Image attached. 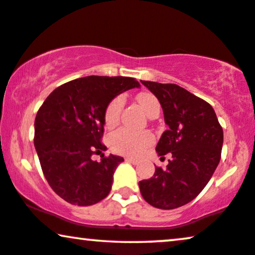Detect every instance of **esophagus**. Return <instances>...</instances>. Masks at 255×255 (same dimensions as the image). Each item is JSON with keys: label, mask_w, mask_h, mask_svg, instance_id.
Returning <instances> with one entry per match:
<instances>
[{"label": "esophagus", "mask_w": 255, "mask_h": 255, "mask_svg": "<svg viewBox=\"0 0 255 255\" xmlns=\"http://www.w3.org/2000/svg\"><path fill=\"white\" fill-rule=\"evenodd\" d=\"M125 159H126V161H127V162H130V163H133V164H137V163H138L137 159H135V158H131V157H126Z\"/></svg>", "instance_id": "obj_1"}]
</instances>
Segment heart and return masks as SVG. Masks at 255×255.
I'll list each match as a JSON object with an SVG mask.
<instances>
[{"mask_svg":"<svg viewBox=\"0 0 255 255\" xmlns=\"http://www.w3.org/2000/svg\"><path fill=\"white\" fill-rule=\"evenodd\" d=\"M137 101L149 117L155 111L159 110L157 99L150 93H140L137 96ZM124 104V97L118 96L107 105L104 114L105 125L107 127H114L118 124ZM151 142L152 135L148 131H134L127 129V128H121V129L112 133L108 137V143H110L112 150L118 152V154L133 156V157L142 154V151L149 144H151Z\"/></svg>","mask_w":255,"mask_h":255,"instance_id":"b5f03b06","label":"heart"}]
</instances>
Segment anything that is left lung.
<instances>
[{
    "instance_id": "1",
    "label": "left lung",
    "mask_w": 255,
    "mask_h": 255,
    "mask_svg": "<svg viewBox=\"0 0 255 255\" xmlns=\"http://www.w3.org/2000/svg\"><path fill=\"white\" fill-rule=\"evenodd\" d=\"M141 83L158 99L168 126L156 151L172 156L167 169L156 167L151 178L138 182L141 195L157 209L179 208L201 193L218 167L223 128L211 105L178 85Z\"/></svg>"
}]
</instances>
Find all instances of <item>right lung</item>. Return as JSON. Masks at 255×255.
Here are the masks:
<instances>
[{
  "label": "right lung",
  "instance_id": "1",
  "mask_svg": "<svg viewBox=\"0 0 255 255\" xmlns=\"http://www.w3.org/2000/svg\"><path fill=\"white\" fill-rule=\"evenodd\" d=\"M140 86L134 78L88 76L57 87L40 106L33 142L47 183L64 201L88 206L108 196L124 158L92 159L107 149L100 142L105 110L119 94Z\"/></svg>",
  "mask_w": 255,
  "mask_h": 255
}]
</instances>
